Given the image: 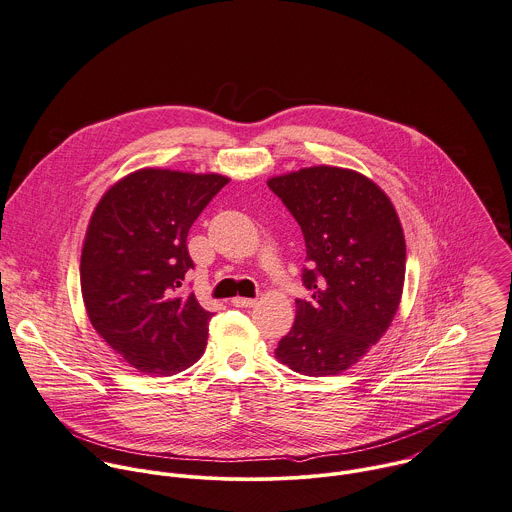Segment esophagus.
<instances>
[{"instance_id":"esophagus-1","label":"esophagus","mask_w":512,"mask_h":512,"mask_svg":"<svg viewBox=\"0 0 512 512\" xmlns=\"http://www.w3.org/2000/svg\"><path fill=\"white\" fill-rule=\"evenodd\" d=\"M231 303H233L235 307H253L257 301H255V299H247V297H233Z\"/></svg>"}]
</instances>
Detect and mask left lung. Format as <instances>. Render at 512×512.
<instances>
[{"label":"left lung","instance_id":"obj_1","mask_svg":"<svg viewBox=\"0 0 512 512\" xmlns=\"http://www.w3.org/2000/svg\"><path fill=\"white\" fill-rule=\"evenodd\" d=\"M297 219L311 269L275 357L307 377L339 375L387 333L405 285V235L387 193L343 167H305L267 181Z\"/></svg>","mask_w":512,"mask_h":512}]
</instances>
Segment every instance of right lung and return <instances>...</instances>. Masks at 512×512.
<instances>
[{
	"instance_id": "1",
	"label": "right lung",
	"mask_w": 512,
	"mask_h": 512,
	"mask_svg": "<svg viewBox=\"0 0 512 512\" xmlns=\"http://www.w3.org/2000/svg\"><path fill=\"white\" fill-rule=\"evenodd\" d=\"M229 183L217 173L139 169L97 203L81 249V295L93 329L133 367L169 377L205 351L209 319L193 293L187 235Z\"/></svg>"
}]
</instances>
